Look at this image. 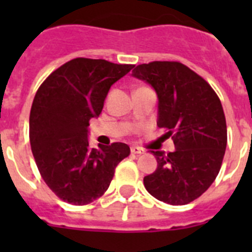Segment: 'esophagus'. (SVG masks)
Listing matches in <instances>:
<instances>
[{
    "label": "esophagus",
    "mask_w": 252,
    "mask_h": 252,
    "mask_svg": "<svg viewBox=\"0 0 252 252\" xmlns=\"http://www.w3.org/2000/svg\"><path fill=\"white\" fill-rule=\"evenodd\" d=\"M131 153L136 154V155H141V154H144L145 151L142 150V149L137 148V146H132V148H131Z\"/></svg>",
    "instance_id": "obj_1"
}]
</instances>
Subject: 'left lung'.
<instances>
[{
  "label": "left lung",
  "mask_w": 252,
  "mask_h": 252,
  "mask_svg": "<svg viewBox=\"0 0 252 252\" xmlns=\"http://www.w3.org/2000/svg\"><path fill=\"white\" fill-rule=\"evenodd\" d=\"M132 77L158 95V126L168 130L175 150L151 151L157 170L144 178L153 197L173 206L201 197L215 182L227 145L223 108L212 87L178 62L140 64Z\"/></svg>",
  "instance_id": "1"
}]
</instances>
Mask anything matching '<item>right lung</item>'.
Instances as JSON below:
<instances>
[{"mask_svg":"<svg viewBox=\"0 0 252 252\" xmlns=\"http://www.w3.org/2000/svg\"><path fill=\"white\" fill-rule=\"evenodd\" d=\"M135 65L77 58L46 78L30 112V144L37 169L63 201L83 206L110 187L115 169L130 148L113 142L92 149L90 120L102 112L111 86Z\"/></svg>","mask_w":252,"mask_h":252,"instance_id":"right-lung-1","label":"right lung"}]
</instances>
